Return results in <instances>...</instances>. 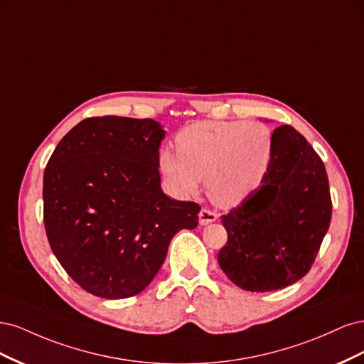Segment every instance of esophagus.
<instances>
[{"mask_svg":"<svg viewBox=\"0 0 364 364\" xmlns=\"http://www.w3.org/2000/svg\"><path fill=\"white\" fill-rule=\"evenodd\" d=\"M218 218V214L215 211H211V209L203 208L202 211L199 213V223L200 225H208V223H213Z\"/></svg>","mask_w":364,"mask_h":364,"instance_id":"obj_1","label":"esophagus"}]
</instances>
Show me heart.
Returning a JSON list of instances; mask_svg holds the SVG:
<instances>
[{"instance_id":"1","label":"heart","mask_w":364,"mask_h":364,"mask_svg":"<svg viewBox=\"0 0 364 364\" xmlns=\"http://www.w3.org/2000/svg\"><path fill=\"white\" fill-rule=\"evenodd\" d=\"M176 150H162L159 168L173 188L191 196L206 181L213 202L232 208L257 193L274 158L270 127L245 121H199L176 135Z\"/></svg>"}]
</instances>
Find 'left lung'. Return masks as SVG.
I'll return each mask as SVG.
<instances>
[{"instance_id": "left-lung-1", "label": "left lung", "mask_w": 364, "mask_h": 364, "mask_svg": "<svg viewBox=\"0 0 364 364\" xmlns=\"http://www.w3.org/2000/svg\"><path fill=\"white\" fill-rule=\"evenodd\" d=\"M274 158L266 181L222 217L228 243L218 264L237 287L272 291L310 272L331 222L325 165L291 126L274 129Z\"/></svg>"}]
</instances>
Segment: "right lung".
<instances>
[{
  "label": "right lung",
  "instance_id": "add662e5",
  "mask_svg": "<svg viewBox=\"0 0 364 364\" xmlns=\"http://www.w3.org/2000/svg\"><path fill=\"white\" fill-rule=\"evenodd\" d=\"M155 119L92 117L65 135L43 173V225L60 266L83 290L124 299L144 290L171 238L200 206L161 190Z\"/></svg>",
  "mask_w": 364,
  "mask_h": 364
}]
</instances>
